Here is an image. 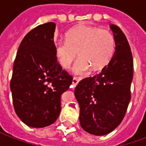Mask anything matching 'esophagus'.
Listing matches in <instances>:
<instances>
[{"mask_svg": "<svg viewBox=\"0 0 146 146\" xmlns=\"http://www.w3.org/2000/svg\"><path fill=\"white\" fill-rule=\"evenodd\" d=\"M78 83H79V80L76 79V78H73V88H75L77 84H78Z\"/></svg>", "mask_w": 146, "mask_h": 146, "instance_id": "obj_1", "label": "esophagus"}]
</instances>
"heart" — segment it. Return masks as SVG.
I'll list each match as a JSON object with an SVG mask.
<instances>
[{"label": "heart", "mask_w": 146, "mask_h": 146, "mask_svg": "<svg viewBox=\"0 0 146 146\" xmlns=\"http://www.w3.org/2000/svg\"><path fill=\"white\" fill-rule=\"evenodd\" d=\"M53 47L55 57L64 69L70 68L77 51L80 58L73 71L83 74L90 66L97 70L107 65L115 51L116 40L109 30L80 25L70 30L66 40H54Z\"/></svg>", "instance_id": "obj_1"}]
</instances>
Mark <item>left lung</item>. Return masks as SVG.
Masks as SVG:
<instances>
[{
	"label": "left lung",
	"instance_id": "obj_1",
	"mask_svg": "<svg viewBox=\"0 0 146 146\" xmlns=\"http://www.w3.org/2000/svg\"><path fill=\"white\" fill-rule=\"evenodd\" d=\"M116 40L113 57L102 72L86 77L76 86L75 96L80 105V123L85 131L107 135L122 122L131 100L133 57L127 37L111 24Z\"/></svg>",
	"mask_w": 146,
	"mask_h": 146
}]
</instances>
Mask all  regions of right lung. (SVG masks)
<instances>
[{
    "mask_svg": "<svg viewBox=\"0 0 146 146\" xmlns=\"http://www.w3.org/2000/svg\"><path fill=\"white\" fill-rule=\"evenodd\" d=\"M54 23L39 25L21 42L10 82L15 113L29 127H44L56 121L61 95L73 76L62 70L54 51Z\"/></svg>",
    "mask_w": 146,
    "mask_h": 146,
    "instance_id": "add662e5",
    "label": "right lung"
}]
</instances>
